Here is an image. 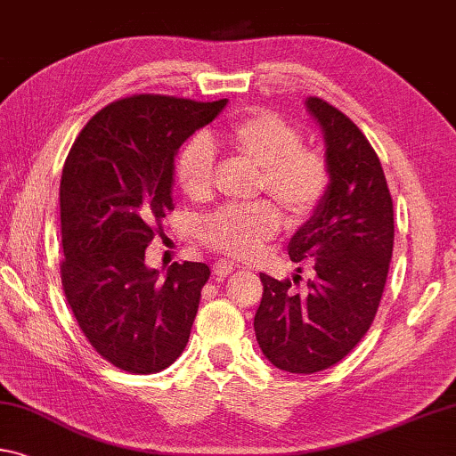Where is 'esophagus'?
<instances>
[{
  "instance_id": "obj_1",
  "label": "esophagus",
  "mask_w": 456,
  "mask_h": 456,
  "mask_svg": "<svg viewBox=\"0 0 456 456\" xmlns=\"http://www.w3.org/2000/svg\"><path fill=\"white\" fill-rule=\"evenodd\" d=\"M235 270V265L233 264H229V262H223V259H219V262H215L213 264V273H215V278L216 280H223V278H227L231 272Z\"/></svg>"
}]
</instances>
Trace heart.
I'll return each mask as SVG.
<instances>
[{
    "label": "heart",
    "mask_w": 456,
    "mask_h": 456,
    "mask_svg": "<svg viewBox=\"0 0 456 456\" xmlns=\"http://www.w3.org/2000/svg\"><path fill=\"white\" fill-rule=\"evenodd\" d=\"M216 142L262 168L259 186L284 208L288 219L302 221L316 211L329 191V164L316 150L300 146V132L280 115L254 110L231 121ZM215 148L205 135H194L180 148L175 164L178 186L186 197L207 199L213 189ZM276 207L259 200L229 205L200 223L208 248L233 257H254L280 231Z\"/></svg>",
    "instance_id": "obj_1"
}]
</instances>
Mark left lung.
<instances>
[{
    "label": "left lung",
    "mask_w": 456,
    "mask_h": 456,
    "mask_svg": "<svg viewBox=\"0 0 456 456\" xmlns=\"http://www.w3.org/2000/svg\"><path fill=\"white\" fill-rule=\"evenodd\" d=\"M324 135L329 191L292 235V262L313 259L306 292L259 273L264 296L254 319L262 353L288 373L329 370L349 355L378 313L394 251V205L371 143L335 107L306 99Z\"/></svg>",
    "instance_id": "obj_1"
}]
</instances>
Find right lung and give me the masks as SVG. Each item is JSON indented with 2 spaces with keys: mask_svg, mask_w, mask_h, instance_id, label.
<instances>
[{
  "mask_svg": "<svg viewBox=\"0 0 456 456\" xmlns=\"http://www.w3.org/2000/svg\"><path fill=\"white\" fill-rule=\"evenodd\" d=\"M134 95L101 110L72 143L61 178L62 288L101 357L129 373H156L189 343L207 264L146 265L154 225L172 211L178 148L225 110Z\"/></svg>",
  "mask_w": 456,
  "mask_h": 456,
  "instance_id": "1",
  "label": "right lung"
}]
</instances>
